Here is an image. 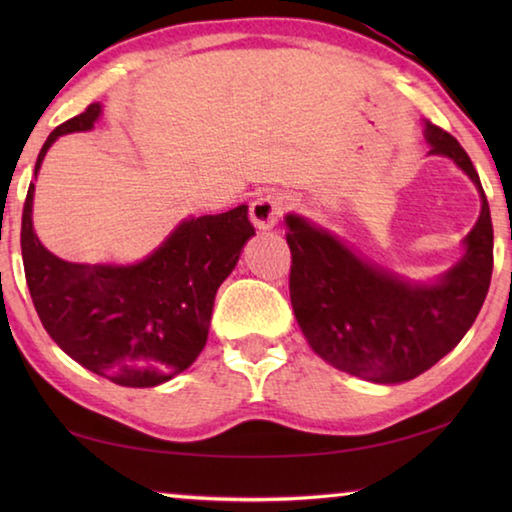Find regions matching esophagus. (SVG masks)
Wrapping results in <instances>:
<instances>
[{
	"label": "esophagus",
	"mask_w": 512,
	"mask_h": 512,
	"mask_svg": "<svg viewBox=\"0 0 512 512\" xmlns=\"http://www.w3.org/2000/svg\"><path fill=\"white\" fill-rule=\"evenodd\" d=\"M287 207L289 201L282 194H264L250 203V221L259 230H271Z\"/></svg>",
	"instance_id": "esophagus-1"
}]
</instances>
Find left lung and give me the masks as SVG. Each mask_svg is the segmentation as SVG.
<instances>
[{
    "label": "left lung",
    "instance_id": "left-lung-1",
    "mask_svg": "<svg viewBox=\"0 0 512 512\" xmlns=\"http://www.w3.org/2000/svg\"><path fill=\"white\" fill-rule=\"evenodd\" d=\"M424 135L429 153L452 158L481 194L465 255L436 284L406 282L354 255L327 230L287 214L289 291L302 334L334 368L377 384L409 381L452 352L490 289L492 219L479 173L443 128L424 121Z\"/></svg>",
    "mask_w": 512,
    "mask_h": 512
}]
</instances>
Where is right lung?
I'll use <instances>...</instances> for the list:
<instances>
[{
	"label": "right lung",
	"mask_w": 512,
	"mask_h": 512,
	"mask_svg": "<svg viewBox=\"0 0 512 512\" xmlns=\"http://www.w3.org/2000/svg\"><path fill=\"white\" fill-rule=\"evenodd\" d=\"M99 103L67 119L60 135L94 128ZM33 183L22 212V262L33 307L58 348L119 386L149 388L180 375L205 348L216 289L255 235L248 205L185 219L137 264L85 266L56 257L33 232Z\"/></svg>",
	"instance_id": "add662e5"
}]
</instances>
